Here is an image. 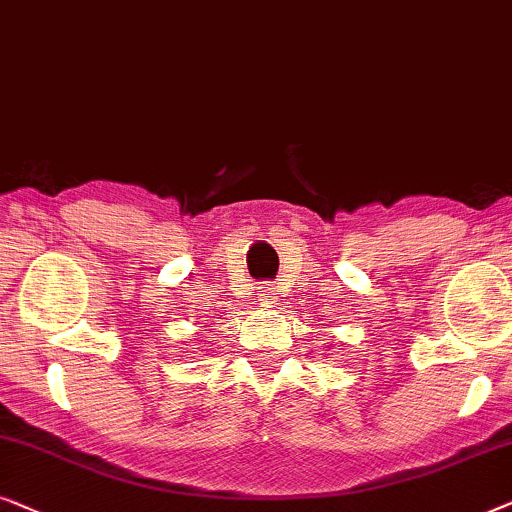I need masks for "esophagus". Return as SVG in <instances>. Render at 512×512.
<instances>
[{"label":"esophagus","mask_w":512,"mask_h":512,"mask_svg":"<svg viewBox=\"0 0 512 512\" xmlns=\"http://www.w3.org/2000/svg\"><path fill=\"white\" fill-rule=\"evenodd\" d=\"M257 299L262 301V304H273V301H276V290H273L271 285H262L257 292Z\"/></svg>","instance_id":"esophagus-1"}]
</instances>
